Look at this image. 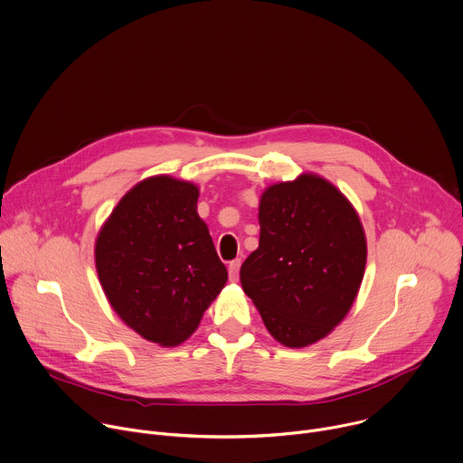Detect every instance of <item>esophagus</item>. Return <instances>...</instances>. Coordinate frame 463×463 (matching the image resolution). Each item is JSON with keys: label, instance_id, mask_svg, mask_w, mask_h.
Wrapping results in <instances>:
<instances>
[{"label": "esophagus", "instance_id": "esophagus-1", "mask_svg": "<svg viewBox=\"0 0 463 463\" xmlns=\"http://www.w3.org/2000/svg\"><path fill=\"white\" fill-rule=\"evenodd\" d=\"M240 265H241V261H240V260H234V261H231V263H229V278H231V281H236V279H238Z\"/></svg>", "mask_w": 463, "mask_h": 463}]
</instances>
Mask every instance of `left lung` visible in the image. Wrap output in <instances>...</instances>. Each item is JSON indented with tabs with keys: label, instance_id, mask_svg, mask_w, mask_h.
I'll list each match as a JSON object with an SVG mask.
<instances>
[{
	"label": "left lung",
	"instance_id": "1",
	"mask_svg": "<svg viewBox=\"0 0 463 463\" xmlns=\"http://www.w3.org/2000/svg\"><path fill=\"white\" fill-rule=\"evenodd\" d=\"M260 245L240 279L270 336L301 349L326 338L358 296L367 240L353 203L329 180L303 173L267 187Z\"/></svg>",
	"mask_w": 463,
	"mask_h": 463
}]
</instances>
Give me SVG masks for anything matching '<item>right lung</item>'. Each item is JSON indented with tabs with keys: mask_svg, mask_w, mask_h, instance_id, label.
<instances>
[{
	"mask_svg": "<svg viewBox=\"0 0 463 463\" xmlns=\"http://www.w3.org/2000/svg\"><path fill=\"white\" fill-rule=\"evenodd\" d=\"M200 189L167 175L136 184L112 209L94 243L103 292L127 327L162 347H176L200 326L227 281Z\"/></svg>",
	"mask_w": 463,
	"mask_h": 463,
	"instance_id": "right-lung-1",
	"label": "right lung"
}]
</instances>
